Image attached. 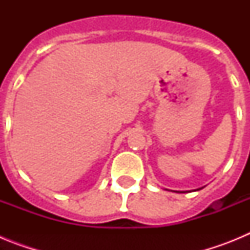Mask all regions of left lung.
Here are the masks:
<instances>
[{
	"label": "left lung",
	"mask_w": 250,
	"mask_h": 250,
	"mask_svg": "<svg viewBox=\"0 0 250 250\" xmlns=\"http://www.w3.org/2000/svg\"><path fill=\"white\" fill-rule=\"evenodd\" d=\"M196 190H199V189H196ZM176 193H179V191H176ZM180 193H185V191H180Z\"/></svg>",
	"instance_id": "obj_1"
}]
</instances>
